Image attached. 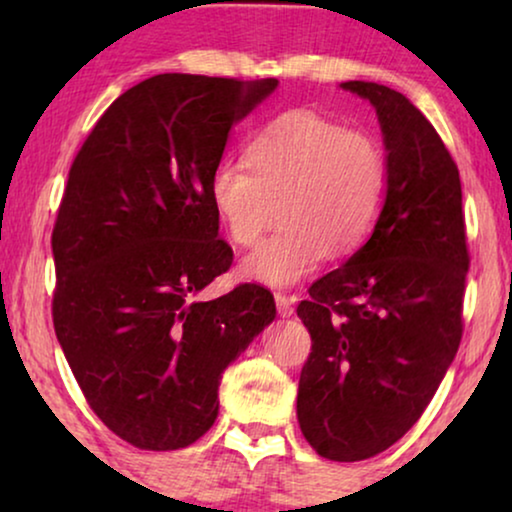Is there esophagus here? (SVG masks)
Instances as JSON below:
<instances>
[{
	"label": "esophagus",
	"instance_id": "esophagus-1",
	"mask_svg": "<svg viewBox=\"0 0 512 512\" xmlns=\"http://www.w3.org/2000/svg\"><path fill=\"white\" fill-rule=\"evenodd\" d=\"M275 303H277V312L282 314V317H293V307H296V298L291 296H284V293H277L275 296Z\"/></svg>",
	"mask_w": 512,
	"mask_h": 512
}]
</instances>
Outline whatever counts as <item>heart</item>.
I'll return each instance as SVG.
<instances>
[{"label":"heart","instance_id":"1","mask_svg":"<svg viewBox=\"0 0 512 512\" xmlns=\"http://www.w3.org/2000/svg\"><path fill=\"white\" fill-rule=\"evenodd\" d=\"M249 165L221 160L209 200L230 240L254 247L279 205L282 228L244 258L242 272L291 286L335 254L359 249L380 219L387 153L373 135L296 109L272 118L247 146Z\"/></svg>","mask_w":512,"mask_h":512}]
</instances>
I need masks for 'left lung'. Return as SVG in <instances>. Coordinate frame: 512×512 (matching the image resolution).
<instances>
[{
  "instance_id": "left-lung-1",
  "label": "left lung",
  "mask_w": 512,
  "mask_h": 512,
  "mask_svg": "<svg viewBox=\"0 0 512 512\" xmlns=\"http://www.w3.org/2000/svg\"><path fill=\"white\" fill-rule=\"evenodd\" d=\"M375 107L389 186L373 233L298 305L312 335L298 424L331 461H361L422 417L461 342L468 272L461 181L443 139L408 97L340 83Z\"/></svg>"
}]
</instances>
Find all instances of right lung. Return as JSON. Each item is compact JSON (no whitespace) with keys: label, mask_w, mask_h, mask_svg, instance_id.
I'll use <instances>...</instances> for the list:
<instances>
[{"label":"right lung","mask_w":512,"mask_h":512,"mask_svg":"<svg viewBox=\"0 0 512 512\" xmlns=\"http://www.w3.org/2000/svg\"><path fill=\"white\" fill-rule=\"evenodd\" d=\"M277 83L151 76L104 111L69 170L51 240L55 335L95 415L139 450L205 436L221 373L277 314L258 284L198 298L233 263L209 177Z\"/></svg>","instance_id":"add662e5"}]
</instances>
